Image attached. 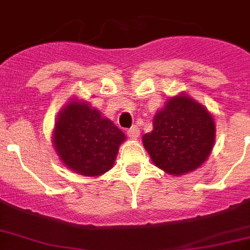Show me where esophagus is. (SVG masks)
Segmentation results:
<instances>
[{
    "instance_id": "34e87169",
    "label": "esophagus",
    "mask_w": 250,
    "mask_h": 250,
    "mask_svg": "<svg viewBox=\"0 0 250 250\" xmlns=\"http://www.w3.org/2000/svg\"><path fill=\"white\" fill-rule=\"evenodd\" d=\"M139 135H140V130H139L137 126H132L127 130V136H129L131 140H136L137 137H139Z\"/></svg>"
}]
</instances>
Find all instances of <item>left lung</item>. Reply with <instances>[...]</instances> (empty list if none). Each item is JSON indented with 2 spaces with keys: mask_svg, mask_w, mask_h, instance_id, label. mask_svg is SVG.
I'll return each mask as SVG.
<instances>
[{
  "mask_svg": "<svg viewBox=\"0 0 250 250\" xmlns=\"http://www.w3.org/2000/svg\"><path fill=\"white\" fill-rule=\"evenodd\" d=\"M213 118L187 95L170 99L153 119V130L143 143L153 164L171 175L196 170L207 160L214 143Z\"/></svg>",
  "mask_w": 250,
  "mask_h": 250,
  "instance_id": "left-lung-1",
  "label": "left lung"
}]
</instances>
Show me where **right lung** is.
<instances>
[{
  "instance_id": "add662e5",
  "label": "right lung",
  "mask_w": 250,
  "mask_h": 250,
  "mask_svg": "<svg viewBox=\"0 0 250 250\" xmlns=\"http://www.w3.org/2000/svg\"><path fill=\"white\" fill-rule=\"evenodd\" d=\"M125 135L85 103H70L62 110L53 134L63 164L83 176H99L115 161Z\"/></svg>"
}]
</instances>
